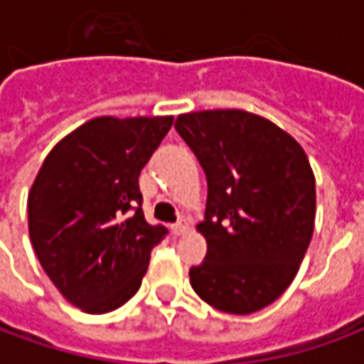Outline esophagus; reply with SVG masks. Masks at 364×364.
<instances>
[{"mask_svg":"<svg viewBox=\"0 0 364 364\" xmlns=\"http://www.w3.org/2000/svg\"><path fill=\"white\" fill-rule=\"evenodd\" d=\"M191 230V222L187 218H181V220L177 222L173 226V234L175 236H183V234H187Z\"/></svg>","mask_w":364,"mask_h":364,"instance_id":"obj_1","label":"esophagus"}]
</instances>
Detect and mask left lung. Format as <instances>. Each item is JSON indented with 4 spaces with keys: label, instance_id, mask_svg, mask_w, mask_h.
Here are the masks:
<instances>
[{
    "label": "left lung",
    "instance_id": "8db88e82",
    "mask_svg": "<svg viewBox=\"0 0 364 364\" xmlns=\"http://www.w3.org/2000/svg\"><path fill=\"white\" fill-rule=\"evenodd\" d=\"M177 132L208 181L205 261L191 287L216 310L253 314L294 281L316 218V179L306 151L265 117L240 109L183 112Z\"/></svg>",
    "mask_w": 364,
    "mask_h": 364
}]
</instances>
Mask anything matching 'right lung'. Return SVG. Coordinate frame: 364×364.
Here are the masks:
<instances>
[{"mask_svg":"<svg viewBox=\"0 0 364 364\" xmlns=\"http://www.w3.org/2000/svg\"><path fill=\"white\" fill-rule=\"evenodd\" d=\"M173 117H97L64 136L28 191V236L70 304L107 314L134 296L164 226L142 213L138 177Z\"/></svg>","mask_w":364,"mask_h":364,"instance_id":"obj_1","label":"right lung"}]
</instances>
